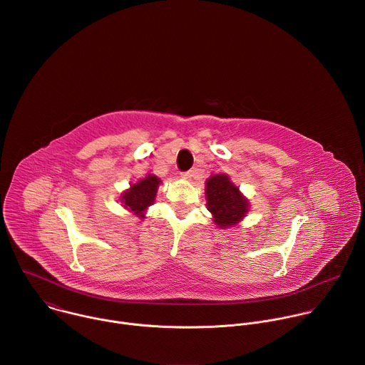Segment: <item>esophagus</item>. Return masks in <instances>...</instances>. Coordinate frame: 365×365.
<instances>
[{
	"instance_id": "1",
	"label": "esophagus",
	"mask_w": 365,
	"mask_h": 365,
	"mask_svg": "<svg viewBox=\"0 0 365 365\" xmlns=\"http://www.w3.org/2000/svg\"><path fill=\"white\" fill-rule=\"evenodd\" d=\"M180 176H182V179H185V180H190L192 176H193V173H192V172H185V173H182Z\"/></svg>"
}]
</instances>
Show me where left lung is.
<instances>
[{
  "label": "left lung",
  "mask_w": 365,
  "mask_h": 365,
  "mask_svg": "<svg viewBox=\"0 0 365 365\" xmlns=\"http://www.w3.org/2000/svg\"><path fill=\"white\" fill-rule=\"evenodd\" d=\"M205 196L214 224L222 230L238 227L250 211V200L225 173L206 179Z\"/></svg>",
  "instance_id": "obj_1"
}]
</instances>
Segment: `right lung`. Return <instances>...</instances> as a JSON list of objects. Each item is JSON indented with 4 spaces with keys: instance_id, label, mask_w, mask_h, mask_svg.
I'll list each match as a JSON object with an SVG mask.
<instances>
[{
    "instance_id": "1",
    "label": "right lung",
    "mask_w": 365,
    "mask_h": 365,
    "mask_svg": "<svg viewBox=\"0 0 365 365\" xmlns=\"http://www.w3.org/2000/svg\"><path fill=\"white\" fill-rule=\"evenodd\" d=\"M162 180L154 175H145L135 183H130V187L120 195V202L124 210L133 215L144 220L148 207L154 203L155 195Z\"/></svg>"
}]
</instances>
